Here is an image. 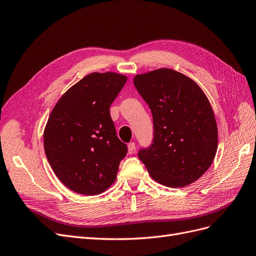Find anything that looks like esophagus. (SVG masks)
Masks as SVG:
<instances>
[{"instance_id":"obj_1","label":"esophagus","mask_w":256,"mask_h":256,"mask_svg":"<svg viewBox=\"0 0 256 256\" xmlns=\"http://www.w3.org/2000/svg\"><path fill=\"white\" fill-rule=\"evenodd\" d=\"M134 150H136V143L134 142H130L128 144V152L129 154H132L134 152Z\"/></svg>"}]
</instances>
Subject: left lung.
<instances>
[{
  "instance_id": "left-lung-1",
  "label": "left lung",
  "mask_w": 256,
  "mask_h": 256,
  "mask_svg": "<svg viewBox=\"0 0 256 256\" xmlns=\"http://www.w3.org/2000/svg\"><path fill=\"white\" fill-rule=\"evenodd\" d=\"M154 120V143L138 158L154 180L180 188L210 168L218 150V127L203 90L186 74L159 68L134 78Z\"/></svg>"
}]
</instances>
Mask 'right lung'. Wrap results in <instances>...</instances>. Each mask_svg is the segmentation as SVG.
Segmentation results:
<instances>
[{
    "label": "right lung",
    "mask_w": 256,
    "mask_h": 256,
    "mask_svg": "<svg viewBox=\"0 0 256 256\" xmlns=\"http://www.w3.org/2000/svg\"><path fill=\"white\" fill-rule=\"evenodd\" d=\"M127 81L116 72H92L65 92L51 111L44 148L58 180L84 196L116 180L127 146L116 136L110 106Z\"/></svg>",
    "instance_id": "1"
}]
</instances>
